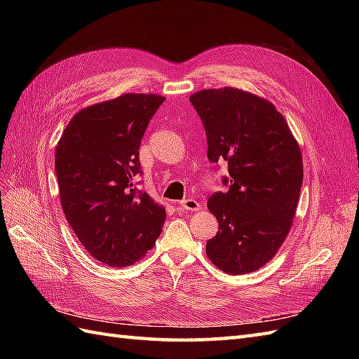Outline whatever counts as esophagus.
<instances>
[{
	"instance_id": "esophagus-1",
	"label": "esophagus",
	"mask_w": 359,
	"mask_h": 359,
	"mask_svg": "<svg viewBox=\"0 0 359 359\" xmlns=\"http://www.w3.org/2000/svg\"><path fill=\"white\" fill-rule=\"evenodd\" d=\"M180 208L184 211H199L202 208V205L194 199H184L180 202Z\"/></svg>"
}]
</instances>
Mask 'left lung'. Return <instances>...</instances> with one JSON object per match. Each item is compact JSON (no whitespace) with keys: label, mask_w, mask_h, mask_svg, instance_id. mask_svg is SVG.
Segmentation results:
<instances>
[{"label":"left lung","mask_w":359,"mask_h":359,"mask_svg":"<svg viewBox=\"0 0 359 359\" xmlns=\"http://www.w3.org/2000/svg\"><path fill=\"white\" fill-rule=\"evenodd\" d=\"M208 142V160L224 161L226 191H215L208 210L219 232L206 256L227 274H245L274 257L289 233L302 184L295 137L273 103L241 90H203L190 97Z\"/></svg>","instance_id":"8db88e82"}]
</instances>
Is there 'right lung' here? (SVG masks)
Returning a JSON list of instances; mask_svg holds the SVG:
<instances>
[{"mask_svg":"<svg viewBox=\"0 0 359 359\" xmlns=\"http://www.w3.org/2000/svg\"><path fill=\"white\" fill-rule=\"evenodd\" d=\"M165 97L123 94L76 114L57 145L62 211L94 259L128 266L156 244L166 211L137 189L140 140Z\"/></svg>","mask_w":359,"mask_h":359,"instance_id":"add662e5","label":"right lung"}]
</instances>
